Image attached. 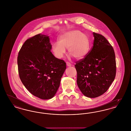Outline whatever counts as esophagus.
I'll return each mask as SVG.
<instances>
[{
	"label": "esophagus",
	"instance_id": "esophagus-1",
	"mask_svg": "<svg viewBox=\"0 0 131 131\" xmlns=\"http://www.w3.org/2000/svg\"><path fill=\"white\" fill-rule=\"evenodd\" d=\"M66 65H67V66H68V67H70V66H72V64L70 63V62H66Z\"/></svg>",
	"mask_w": 131,
	"mask_h": 131
}]
</instances>
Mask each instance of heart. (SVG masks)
Wrapping results in <instances>:
<instances>
[{"mask_svg": "<svg viewBox=\"0 0 131 131\" xmlns=\"http://www.w3.org/2000/svg\"><path fill=\"white\" fill-rule=\"evenodd\" d=\"M90 41L86 35L78 30L66 31L59 38V42L54 43L52 52L58 58H61L68 50L70 55L77 59L84 58L89 52Z\"/></svg>", "mask_w": 131, "mask_h": 131, "instance_id": "heart-1", "label": "heart"}]
</instances>
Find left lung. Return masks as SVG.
<instances>
[{
	"label": "left lung",
	"instance_id": "1",
	"mask_svg": "<svg viewBox=\"0 0 131 131\" xmlns=\"http://www.w3.org/2000/svg\"><path fill=\"white\" fill-rule=\"evenodd\" d=\"M93 46L85 58L74 65L77 84L85 96L95 98L105 93L116 74L115 53L113 47L102 35L93 32Z\"/></svg>",
	"mask_w": 131,
	"mask_h": 131
}]
</instances>
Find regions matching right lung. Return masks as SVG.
<instances>
[{
	"instance_id": "right-lung-1",
	"label": "right lung",
	"mask_w": 131,
	"mask_h": 131,
	"mask_svg": "<svg viewBox=\"0 0 131 131\" xmlns=\"http://www.w3.org/2000/svg\"><path fill=\"white\" fill-rule=\"evenodd\" d=\"M49 36L41 34L28 39L17 57L21 82L31 94L42 100L51 99L59 87L66 63L51 52Z\"/></svg>"
}]
</instances>
